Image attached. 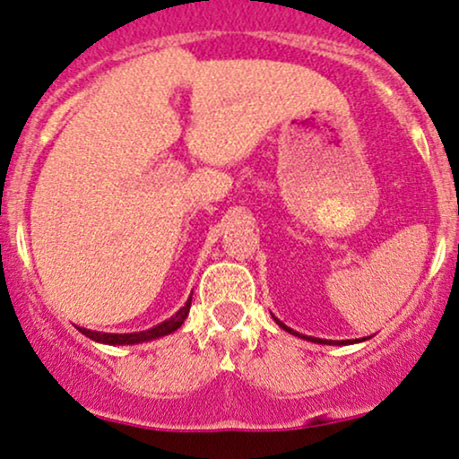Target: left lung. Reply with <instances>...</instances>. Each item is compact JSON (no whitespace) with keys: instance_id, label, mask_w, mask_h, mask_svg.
<instances>
[{"instance_id":"8db88e82","label":"left lung","mask_w":459,"mask_h":459,"mask_svg":"<svg viewBox=\"0 0 459 459\" xmlns=\"http://www.w3.org/2000/svg\"><path fill=\"white\" fill-rule=\"evenodd\" d=\"M273 318H275V316H273ZM275 323H278L280 327H282L284 331H289V333L297 335V338L310 340V342H318V344H338V346H342V344H355V342H363V340H366V338H363V340H338V342H335V340H320V338H310V335H301V333H297V331H292L290 327H286V325L282 323V320H278V318H275Z\"/></svg>"}]
</instances>
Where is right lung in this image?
Masks as SVG:
<instances>
[{
	"label": "right lung",
	"mask_w": 459,
	"mask_h": 459,
	"mask_svg": "<svg viewBox=\"0 0 459 459\" xmlns=\"http://www.w3.org/2000/svg\"><path fill=\"white\" fill-rule=\"evenodd\" d=\"M190 303H192V297L186 301L184 307H179V312H177L175 316H170L169 320H164V323H160V325H156V327H152L147 331H136V333H102V331H91V329H82V327H79V331L82 335H87L90 340L100 342V344H110V346L141 344V342L162 338V335H169V333H173V331L179 329L181 325H184L187 312H190Z\"/></svg>",
	"instance_id": "1"
}]
</instances>
